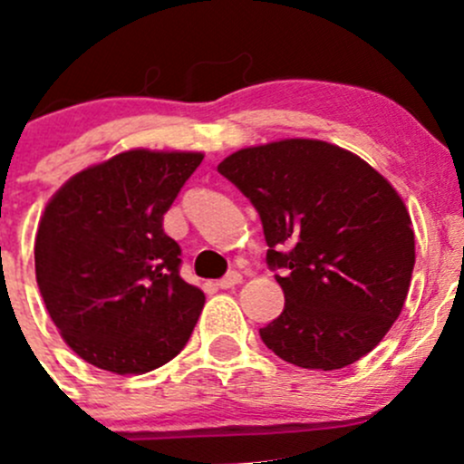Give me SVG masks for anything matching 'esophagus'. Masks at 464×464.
Instances as JSON below:
<instances>
[{
	"label": "esophagus",
	"instance_id": "34e87169",
	"mask_svg": "<svg viewBox=\"0 0 464 464\" xmlns=\"http://www.w3.org/2000/svg\"><path fill=\"white\" fill-rule=\"evenodd\" d=\"M240 281H242V274L240 272H228L227 276L219 278L218 287H222V290H231V287H236Z\"/></svg>",
	"mask_w": 464,
	"mask_h": 464
}]
</instances>
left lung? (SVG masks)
<instances>
[{
	"label": "left lung",
	"mask_w": 464,
	"mask_h": 464,
	"mask_svg": "<svg viewBox=\"0 0 464 464\" xmlns=\"http://www.w3.org/2000/svg\"><path fill=\"white\" fill-rule=\"evenodd\" d=\"M258 210L285 308L260 328L278 358L342 370L374 349L403 308L415 233L401 197L352 151L278 140L218 165Z\"/></svg>",
	"instance_id": "obj_1"
}]
</instances>
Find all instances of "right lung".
I'll use <instances>...</instances> for the list:
<instances>
[{
	"label": "right lung",
	"instance_id": "obj_1",
	"mask_svg": "<svg viewBox=\"0 0 464 464\" xmlns=\"http://www.w3.org/2000/svg\"><path fill=\"white\" fill-rule=\"evenodd\" d=\"M201 154L131 150L72 177L44 208L35 278L76 356L112 374H145L190 340L204 292L181 278L163 215Z\"/></svg>",
	"mask_w": 464,
	"mask_h": 464
}]
</instances>
